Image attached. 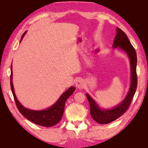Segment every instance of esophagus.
Segmentation results:
<instances>
[{"label":"esophagus","instance_id":"obj_1","mask_svg":"<svg viewBox=\"0 0 148 148\" xmlns=\"http://www.w3.org/2000/svg\"><path fill=\"white\" fill-rule=\"evenodd\" d=\"M75 86L78 89H82L85 86V83L84 81L82 79H77L76 81V83H75Z\"/></svg>","mask_w":148,"mask_h":148}]
</instances>
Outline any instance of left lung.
Returning <instances> with one entry per match:
<instances>
[{"label":"left lung","instance_id":"1","mask_svg":"<svg viewBox=\"0 0 148 148\" xmlns=\"http://www.w3.org/2000/svg\"><path fill=\"white\" fill-rule=\"evenodd\" d=\"M117 34L115 36L113 48L119 47L127 54L131 63V86L128 93L121 103L111 109H101L93 99L86 93V97L90 105V114L92 118L100 124H107L117 119L123 114L129 106L137 87L136 53L130 42L126 34L119 28L116 29Z\"/></svg>","mask_w":148,"mask_h":148}]
</instances>
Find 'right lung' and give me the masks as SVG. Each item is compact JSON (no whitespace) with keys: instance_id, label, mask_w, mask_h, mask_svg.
Instances as JSON below:
<instances>
[{"instance_id":"obj_1","label":"right lung","mask_w":148,"mask_h":148,"mask_svg":"<svg viewBox=\"0 0 148 148\" xmlns=\"http://www.w3.org/2000/svg\"><path fill=\"white\" fill-rule=\"evenodd\" d=\"M26 32H25L22 35L21 41L23 38ZM10 86L17 108L19 110L20 113L25 117H26L27 119H29V121L33 122L34 123L46 127L53 126L61 121L64 113L65 102H66L67 99L72 95L76 89L74 86H71L60 96L56 103L48 108L42 110H33L26 108L22 106L17 99L16 94H15L13 82H12V64H11Z\"/></svg>"}]
</instances>
